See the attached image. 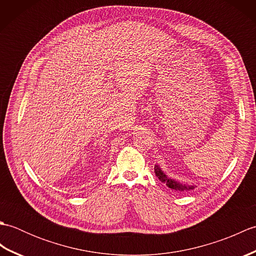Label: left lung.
<instances>
[{"label": "left lung", "mask_w": 256, "mask_h": 256, "mask_svg": "<svg viewBox=\"0 0 256 256\" xmlns=\"http://www.w3.org/2000/svg\"><path fill=\"white\" fill-rule=\"evenodd\" d=\"M155 174H156V176L160 178V182H165L167 186L170 187V188H172V189H175V190H189V189H194V186H184V184H179L178 182H175V180H174V179L167 178V176L165 175L164 172H162L160 168L157 166V165H155Z\"/></svg>", "instance_id": "obj_1"}]
</instances>
